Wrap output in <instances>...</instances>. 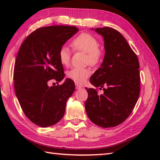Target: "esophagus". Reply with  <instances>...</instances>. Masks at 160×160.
I'll return each mask as SVG.
<instances>
[{
	"label": "esophagus",
	"instance_id": "34e87169",
	"mask_svg": "<svg viewBox=\"0 0 160 160\" xmlns=\"http://www.w3.org/2000/svg\"><path fill=\"white\" fill-rule=\"evenodd\" d=\"M81 88H82V87H81L80 85H79L78 84H76V89H80Z\"/></svg>",
	"mask_w": 160,
	"mask_h": 160
}]
</instances>
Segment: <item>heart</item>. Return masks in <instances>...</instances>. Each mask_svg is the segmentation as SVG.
Instances as JSON below:
<instances>
[{
    "label": "heart",
    "mask_w": 160,
    "mask_h": 160,
    "mask_svg": "<svg viewBox=\"0 0 160 160\" xmlns=\"http://www.w3.org/2000/svg\"><path fill=\"white\" fill-rule=\"evenodd\" d=\"M71 47L74 50L80 51L87 55V61L91 65H96L100 61L101 52L100 44L93 36L83 33L78 36L71 42ZM58 58L60 63L64 66L70 64L71 52L67 47H62L59 51ZM91 71L89 69L73 68L67 73L68 78L76 84H81L85 82L90 76Z\"/></svg>",
    "instance_id": "heart-1"
}]
</instances>
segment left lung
Returning a JSON list of instances; mask_svg holds the SVG:
<instances>
[{"mask_svg": "<svg viewBox=\"0 0 160 160\" xmlns=\"http://www.w3.org/2000/svg\"><path fill=\"white\" fill-rule=\"evenodd\" d=\"M104 38L105 55L100 67L90 78L104 93L90 88L85 109L93 123L103 128L124 122L133 110L140 95V64L136 54L121 33L111 28L91 29Z\"/></svg>", "mask_w": 160, "mask_h": 160, "instance_id": "8db88e82", "label": "left lung"}]
</instances>
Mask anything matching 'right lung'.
Here are the masks:
<instances>
[{
	"label": "right lung",
	"instance_id": "right-lung-1",
	"mask_svg": "<svg viewBox=\"0 0 160 160\" xmlns=\"http://www.w3.org/2000/svg\"><path fill=\"white\" fill-rule=\"evenodd\" d=\"M78 30L73 26L44 27L30 33L20 47L13 71L15 93L24 113L37 126L50 127L64 116L75 90L73 81L67 78L53 87L48 82L63 80L59 51Z\"/></svg>",
	"mask_w": 160,
	"mask_h": 160
}]
</instances>
